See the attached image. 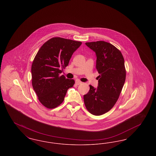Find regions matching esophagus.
<instances>
[{
    "mask_svg": "<svg viewBox=\"0 0 156 156\" xmlns=\"http://www.w3.org/2000/svg\"><path fill=\"white\" fill-rule=\"evenodd\" d=\"M82 82L80 81H79V80H76L75 81V84L76 85H80V84H81Z\"/></svg>",
    "mask_w": 156,
    "mask_h": 156,
    "instance_id": "34e87169",
    "label": "esophagus"
}]
</instances>
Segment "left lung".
Here are the masks:
<instances>
[{"mask_svg":"<svg viewBox=\"0 0 156 156\" xmlns=\"http://www.w3.org/2000/svg\"><path fill=\"white\" fill-rule=\"evenodd\" d=\"M85 44L96 53L99 75L97 88L89 85V92L84 95V104L91 114L99 116L109 111L119 98L126 80L125 60L121 52L111 43L98 41Z\"/></svg>","mask_w":156,"mask_h":156,"instance_id":"obj_1","label":"left lung"}]
</instances>
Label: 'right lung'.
Listing matches in <instances>:
<instances>
[{"label":"right lung","instance_id":"right-lung-1","mask_svg":"<svg viewBox=\"0 0 156 156\" xmlns=\"http://www.w3.org/2000/svg\"><path fill=\"white\" fill-rule=\"evenodd\" d=\"M81 44V41L53 37L37 52L31 69L32 86L45 107L53 109L59 106L64 101L67 90L74 85V80L60 74Z\"/></svg>","mask_w":156,"mask_h":156}]
</instances>
